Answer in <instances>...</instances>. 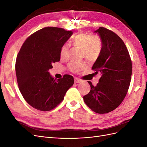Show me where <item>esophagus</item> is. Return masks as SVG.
I'll use <instances>...</instances> for the list:
<instances>
[{
    "instance_id": "obj_1",
    "label": "esophagus",
    "mask_w": 147,
    "mask_h": 147,
    "mask_svg": "<svg viewBox=\"0 0 147 147\" xmlns=\"http://www.w3.org/2000/svg\"><path fill=\"white\" fill-rule=\"evenodd\" d=\"M74 81H75V83H81L82 82L80 78H75Z\"/></svg>"
}]
</instances>
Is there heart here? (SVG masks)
Here are the masks:
<instances>
[{
    "instance_id": "1",
    "label": "heart",
    "mask_w": 147,
    "mask_h": 147,
    "mask_svg": "<svg viewBox=\"0 0 147 147\" xmlns=\"http://www.w3.org/2000/svg\"><path fill=\"white\" fill-rule=\"evenodd\" d=\"M72 44L82 49V55L90 63L96 61L101 53L102 42L98 36L86 34H78L73 37ZM69 46L64 44L60 50V57L62 59H66L69 55ZM86 64L84 62H72L69 64V70L74 73H78L85 67Z\"/></svg>"
}]
</instances>
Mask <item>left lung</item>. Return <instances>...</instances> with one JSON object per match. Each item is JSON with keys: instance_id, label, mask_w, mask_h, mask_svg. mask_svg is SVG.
<instances>
[{"instance_id": "obj_1", "label": "left lung", "mask_w": 147, "mask_h": 147, "mask_svg": "<svg viewBox=\"0 0 147 147\" xmlns=\"http://www.w3.org/2000/svg\"><path fill=\"white\" fill-rule=\"evenodd\" d=\"M94 32L100 38L102 51L92 70L102 76L96 86L88 82L91 90L83 99L93 112L103 114L117 109L125 97L131 83L132 61L125 44L117 34L103 27Z\"/></svg>"}]
</instances>
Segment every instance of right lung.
<instances>
[{"label": "right lung", "mask_w": 147, "mask_h": 147, "mask_svg": "<svg viewBox=\"0 0 147 147\" xmlns=\"http://www.w3.org/2000/svg\"><path fill=\"white\" fill-rule=\"evenodd\" d=\"M72 34L46 27L30 35L22 45L15 64L17 82L24 99L34 109L44 112L55 109L74 84L71 75L56 80L48 72L53 63L60 61L61 48Z\"/></svg>", "instance_id": "obj_1"}]
</instances>
